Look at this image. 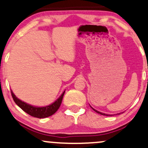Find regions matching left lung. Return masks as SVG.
Segmentation results:
<instances>
[{"mask_svg":"<svg viewBox=\"0 0 148 148\" xmlns=\"http://www.w3.org/2000/svg\"><path fill=\"white\" fill-rule=\"evenodd\" d=\"M92 108V107H91ZM92 110H94V111L96 112H97L98 114H102V115H106V114H103V113H101V112H99V111H97V110H94V108H92ZM107 116H108V115H107Z\"/></svg>","mask_w":148,"mask_h":148,"instance_id":"obj_1","label":"left lung"}]
</instances>
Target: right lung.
<instances>
[{"mask_svg": "<svg viewBox=\"0 0 148 148\" xmlns=\"http://www.w3.org/2000/svg\"><path fill=\"white\" fill-rule=\"evenodd\" d=\"M12 97L13 98L14 102L18 106H19L22 109L23 111L25 112L28 114L34 117H36V118L42 119L46 118V117L50 116L52 114L56 112L57 110H58L59 107L60 106V104L62 103V100H63V97L65 94V91L63 92L61 96L58 98L57 100L53 103L52 104L49 105V106L46 107H40V108H38V107L32 106L29 104H27L26 103L23 102V101L19 100L18 98L14 95V94L12 92L11 90Z\"/></svg>", "mask_w": 148, "mask_h": 148, "instance_id": "right-lung-1", "label": "right lung"}]
</instances>
